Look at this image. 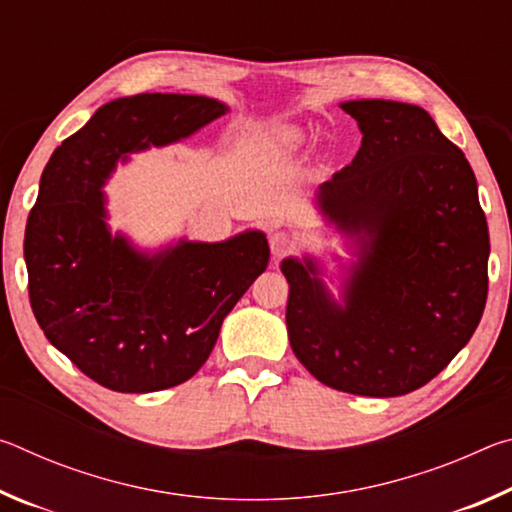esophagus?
I'll return each instance as SVG.
<instances>
[{
	"label": "esophagus",
	"mask_w": 512,
	"mask_h": 512,
	"mask_svg": "<svg viewBox=\"0 0 512 512\" xmlns=\"http://www.w3.org/2000/svg\"><path fill=\"white\" fill-rule=\"evenodd\" d=\"M296 244H298V239L287 230H275L271 235V253L275 257H282V255L291 253V250L296 248Z\"/></svg>",
	"instance_id": "1"
}]
</instances>
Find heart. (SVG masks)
<instances>
[{
	"label": "heart",
	"mask_w": 512,
	"mask_h": 512,
	"mask_svg": "<svg viewBox=\"0 0 512 512\" xmlns=\"http://www.w3.org/2000/svg\"><path fill=\"white\" fill-rule=\"evenodd\" d=\"M302 142H305V135H302L298 128H282V131H277L275 135V146L282 151L298 149Z\"/></svg>",
	"instance_id": "heart-1"
}]
</instances>
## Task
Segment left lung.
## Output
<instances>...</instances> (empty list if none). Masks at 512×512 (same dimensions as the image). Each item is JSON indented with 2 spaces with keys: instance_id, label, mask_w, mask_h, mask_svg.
<instances>
[{
  "instance_id": "obj_1",
  "label": "left lung",
  "mask_w": 512,
  "mask_h": 512,
  "mask_svg": "<svg viewBox=\"0 0 512 512\" xmlns=\"http://www.w3.org/2000/svg\"><path fill=\"white\" fill-rule=\"evenodd\" d=\"M361 128L318 207L359 239L343 305L311 259H284L291 350L336 391L395 397L431 381L472 339L488 298V223L463 151L411 103H341Z\"/></svg>"
}]
</instances>
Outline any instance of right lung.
<instances>
[{
  "mask_svg": "<svg viewBox=\"0 0 512 512\" xmlns=\"http://www.w3.org/2000/svg\"><path fill=\"white\" fill-rule=\"evenodd\" d=\"M228 106L194 94H135L94 112L58 146L24 232L38 325L83 375L117 393L194 377L223 318L268 266L264 232L221 244L180 239L155 255L110 235L101 187L128 153L196 133Z\"/></svg>",
  "mask_w": 512,
  "mask_h": 512,
  "instance_id": "add662e5",
  "label": "right lung"
}]
</instances>
